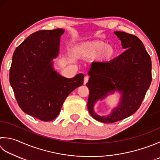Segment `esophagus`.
Listing matches in <instances>:
<instances>
[{
    "label": "esophagus",
    "instance_id": "obj_1",
    "mask_svg": "<svg viewBox=\"0 0 160 160\" xmlns=\"http://www.w3.org/2000/svg\"><path fill=\"white\" fill-rule=\"evenodd\" d=\"M88 81H89V78L87 76L84 77V84H86L87 82H88Z\"/></svg>",
    "mask_w": 160,
    "mask_h": 160
}]
</instances>
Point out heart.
<instances>
[{
    "label": "heart",
    "mask_w": 160,
    "mask_h": 160,
    "mask_svg": "<svg viewBox=\"0 0 160 160\" xmlns=\"http://www.w3.org/2000/svg\"><path fill=\"white\" fill-rule=\"evenodd\" d=\"M78 57L81 58H95L98 55L100 60L108 62L114 57L116 51L112 45L100 40L84 42L78 44L75 49Z\"/></svg>",
    "instance_id": "1"
}]
</instances>
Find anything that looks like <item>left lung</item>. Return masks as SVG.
Here are the masks:
<instances>
[{
	"instance_id": "left-lung-1",
	"label": "left lung",
	"mask_w": 160,
	"mask_h": 160,
	"mask_svg": "<svg viewBox=\"0 0 160 160\" xmlns=\"http://www.w3.org/2000/svg\"><path fill=\"white\" fill-rule=\"evenodd\" d=\"M126 49L108 62H93L87 86L89 89L87 108L96 121L110 123L135 113L144 98L152 80L151 59L143 43L133 34L116 31ZM117 90L122 96L120 104L107 117L96 115L93 106L98 99Z\"/></svg>"
}]
</instances>
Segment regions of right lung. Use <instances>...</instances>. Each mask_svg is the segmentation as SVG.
<instances>
[{
	"mask_svg": "<svg viewBox=\"0 0 160 160\" xmlns=\"http://www.w3.org/2000/svg\"><path fill=\"white\" fill-rule=\"evenodd\" d=\"M64 32L61 28L34 32L12 57L9 82L18 104L25 113L41 121L55 119L67 97L83 84L82 73L67 78L53 68Z\"/></svg>",
	"mask_w": 160,
	"mask_h": 160,
	"instance_id": "1",
	"label": "right lung"
}]
</instances>
